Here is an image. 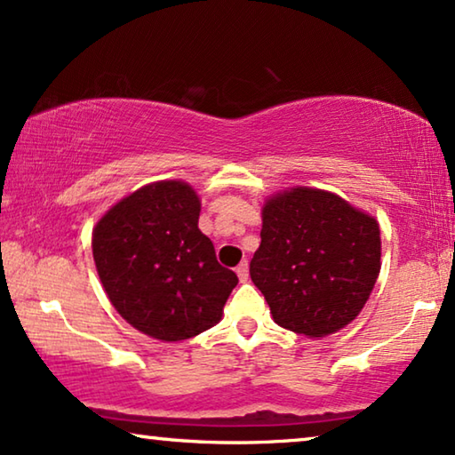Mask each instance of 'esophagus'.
Returning <instances> with one entry per match:
<instances>
[{
    "mask_svg": "<svg viewBox=\"0 0 455 455\" xmlns=\"http://www.w3.org/2000/svg\"><path fill=\"white\" fill-rule=\"evenodd\" d=\"M235 273H238V279L242 283L248 282V263H246V260H242V263L235 267Z\"/></svg>",
    "mask_w": 455,
    "mask_h": 455,
    "instance_id": "esophagus-1",
    "label": "esophagus"
}]
</instances>
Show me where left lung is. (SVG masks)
<instances>
[{
  "instance_id": "1",
  "label": "left lung",
  "mask_w": 455,
  "mask_h": 455,
  "mask_svg": "<svg viewBox=\"0 0 455 455\" xmlns=\"http://www.w3.org/2000/svg\"><path fill=\"white\" fill-rule=\"evenodd\" d=\"M379 234L375 217L333 192L298 186L271 196L251 277L273 321L323 338L356 319L381 271Z\"/></svg>"
}]
</instances>
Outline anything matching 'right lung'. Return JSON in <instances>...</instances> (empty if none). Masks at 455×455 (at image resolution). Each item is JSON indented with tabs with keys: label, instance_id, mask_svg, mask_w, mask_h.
<instances>
[{
	"label": "right lung",
	"instance_id": "add662e5",
	"mask_svg": "<svg viewBox=\"0 0 455 455\" xmlns=\"http://www.w3.org/2000/svg\"><path fill=\"white\" fill-rule=\"evenodd\" d=\"M201 201L180 180L142 186L92 229V259L114 308L134 329L182 341L220 323L238 283L198 229Z\"/></svg>",
	"mask_w": 455,
	"mask_h": 455
}]
</instances>
